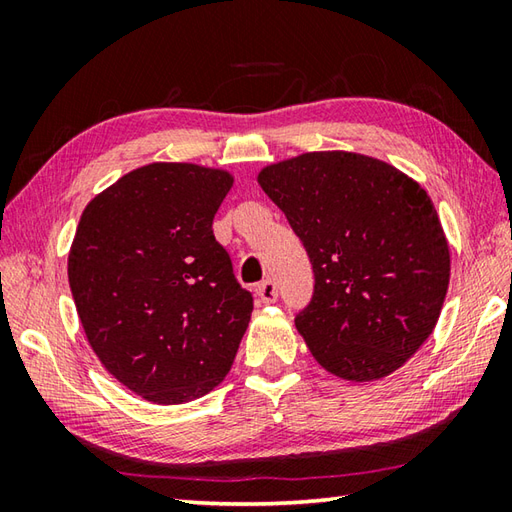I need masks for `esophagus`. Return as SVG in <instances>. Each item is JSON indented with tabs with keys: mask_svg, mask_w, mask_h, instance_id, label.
Returning <instances> with one entry per match:
<instances>
[{
	"mask_svg": "<svg viewBox=\"0 0 512 512\" xmlns=\"http://www.w3.org/2000/svg\"><path fill=\"white\" fill-rule=\"evenodd\" d=\"M257 297H259V301L262 303H275V299H277V284L275 281H270V279H266V281H262V284L257 286Z\"/></svg>",
	"mask_w": 512,
	"mask_h": 512,
	"instance_id": "obj_1",
	"label": "esophagus"
}]
</instances>
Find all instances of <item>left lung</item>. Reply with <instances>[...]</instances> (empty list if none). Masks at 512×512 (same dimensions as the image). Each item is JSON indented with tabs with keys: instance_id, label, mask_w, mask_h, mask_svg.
I'll list each match as a JSON object with an SVG mask.
<instances>
[{
	"instance_id": "8db88e82",
	"label": "left lung",
	"mask_w": 512,
	"mask_h": 512,
	"mask_svg": "<svg viewBox=\"0 0 512 512\" xmlns=\"http://www.w3.org/2000/svg\"><path fill=\"white\" fill-rule=\"evenodd\" d=\"M303 242L314 295L295 325L330 374L367 383L396 372L429 339L451 255L416 180L354 151H310L257 176Z\"/></svg>"
}]
</instances>
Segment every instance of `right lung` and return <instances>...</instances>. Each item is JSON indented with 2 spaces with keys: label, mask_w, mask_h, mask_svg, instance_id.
<instances>
[{
  "label": "right lung",
  "mask_w": 512,
  "mask_h": 512,
  "mask_svg": "<svg viewBox=\"0 0 512 512\" xmlns=\"http://www.w3.org/2000/svg\"><path fill=\"white\" fill-rule=\"evenodd\" d=\"M233 176L151 162L85 206L68 255L76 312L118 383L156 405L209 394L228 374L253 312L213 217Z\"/></svg>",
  "instance_id": "obj_1"
}]
</instances>
